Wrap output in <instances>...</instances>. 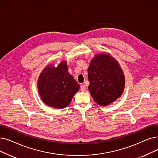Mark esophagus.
<instances>
[{
    "mask_svg": "<svg viewBox=\"0 0 158 158\" xmlns=\"http://www.w3.org/2000/svg\"><path fill=\"white\" fill-rule=\"evenodd\" d=\"M86 87L85 86V85H82L81 86V90L82 92H85L86 91Z\"/></svg>",
    "mask_w": 158,
    "mask_h": 158,
    "instance_id": "34e87169",
    "label": "esophagus"
}]
</instances>
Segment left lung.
<instances>
[{"label": "left lung", "instance_id": "8db88e82", "mask_svg": "<svg viewBox=\"0 0 158 158\" xmlns=\"http://www.w3.org/2000/svg\"><path fill=\"white\" fill-rule=\"evenodd\" d=\"M88 90L95 102L100 106L108 105L123 92L125 85L124 73L110 55H95L88 68Z\"/></svg>", "mask_w": 158, "mask_h": 158}]
</instances>
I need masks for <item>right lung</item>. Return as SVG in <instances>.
<instances>
[{
	"instance_id": "obj_1",
	"label": "right lung",
	"mask_w": 158,
	"mask_h": 158,
	"mask_svg": "<svg viewBox=\"0 0 158 158\" xmlns=\"http://www.w3.org/2000/svg\"><path fill=\"white\" fill-rule=\"evenodd\" d=\"M37 87L46 105L60 109L70 103L80 86L68 73L67 62L64 60L56 68L52 64L44 68L39 77Z\"/></svg>"
}]
</instances>
